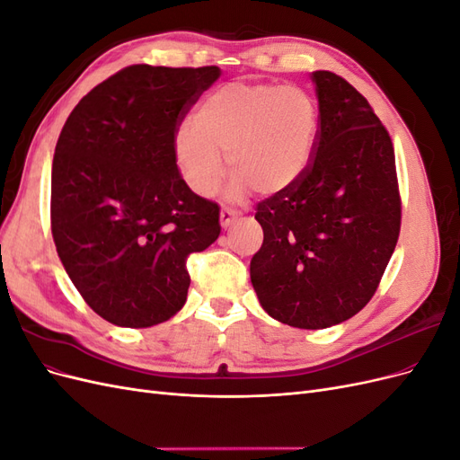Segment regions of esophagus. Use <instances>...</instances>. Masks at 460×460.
<instances>
[{
  "label": "esophagus",
  "instance_id": "34e87169",
  "mask_svg": "<svg viewBox=\"0 0 460 460\" xmlns=\"http://www.w3.org/2000/svg\"><path fill=\"white\" fill-rule=\"evenodd\" d=\"M235 218H238V213H235L234 208L225 207V208H222V211H220V226H222V228L232 226L234 222H235Z\"/></svg>",
  "mask_w": 460,
  "mask_h": 460
}]
</instances>
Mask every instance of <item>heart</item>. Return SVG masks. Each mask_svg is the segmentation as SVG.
<instances>
[{"label": "heart", "mask_w": 460, "mask_h": 460, "mask_svg": "<svg viewBox=\"0 0 460 460\" xmlns=\"http://www.w3.org/2000/svg\"><path fill=\"white\" fill-rule=\"evenodd\" d=\"M193 124L178 130L174 157L188 188L213 196L228 172L232 191L272 198L307 172L320 115L313 97L296 86L226 84L207 95Z\"/></svg>", "instance_id": "b5f03b06"}]
</instances>
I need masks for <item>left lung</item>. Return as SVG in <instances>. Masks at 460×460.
I'll return each mask as SVG.
<instances>
[{
    "label": "left lung",
    "instance_id": "1",
    "mask_svg": "<svg viewBox=\"0 0 460 460\" xmlns=\"http://www.w3.org/2000/svg\"><path fill=\"white\" fill-rule=\"evenodd\" d=\"M320 128L307 172L257 205L252 284L272 318L320 330L372 299L401 230L392 137L363 93L314 71Z\"/></svg>",
    "mask_w": 460,
    "mask_h": 460
}]
</instances>
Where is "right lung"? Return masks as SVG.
Returning <instances> with one entry per match:
<instances>
[{"label": "right lung", "instance_id": "1", "mask_svg": "<svg viewBox=\"0 0 460 460\" xmlns=\"http://www.w3.org/2000/svg\"><path fill=\"white\" fill-rule=\"evenodd\" d=\"M218 66L130 65L68 115L51 166V234L93 313L124 328L155 326L184 307L186 259L220 234L217 203L184 182L180 122Z\"/></svg>", "mask_w": 460, "mask_h": 460}]
</instances>
